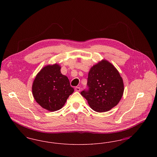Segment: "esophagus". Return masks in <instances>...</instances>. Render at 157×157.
Masks as SVG:
<instances>
[{"label":"esophagus","mask_w":157,"mask_h":157,"mask_svg":"<svg viewBox=\"0 0 157 157\" xmlns=\"http://www.w3.org/2000/svg\"><path fill=\"white\" fill-rule=\"evenodd\" d=\"M75 91H76V92H79L81 90V88L79 86H76V87H75Z\"/></svg>","instance_id":"obj_1"}]
</instances>
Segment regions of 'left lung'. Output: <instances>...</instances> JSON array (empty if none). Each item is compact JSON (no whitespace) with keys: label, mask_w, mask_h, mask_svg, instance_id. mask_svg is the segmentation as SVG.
Returning a JSON list of instances; mask_svg holds the SVG:
<instances>
[{"label":"left lung","mask_w":157,"mask_h":157,"mask_svg":"<svg viewBox=\"0 0 157 157\" xmlns=\"http://www.w3.org/2000/svg\"><path fill=\"white\" fill-rule=\"evenodd\" d=\"M88 90L81 94L95 111L106 112L120 102L124 92L123 80L117 69L106 60L90 68L87 81Z\"/></svg>","instance_id":"obj_1"}]
</instances>
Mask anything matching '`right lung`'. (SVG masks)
Segmentation results:
<instances>
[{
	"instance_id": "add662e5",
	"label": "right lung",
	"mask_w": 157,
	"mask_h": 157,
	"mask_svg": "<svg viewBox=\"0 0 157 157\" xmlns=\"http://www.w3.org/2000/svg\"><path fill=\"white\" fill-rule=\"evenodd\" d=\"M60 68L58 64L43 67L32 85V93L36 101L51 112L61 109L74 91L67 76L61 74Z\"/></svg>"
}]
</instances>
